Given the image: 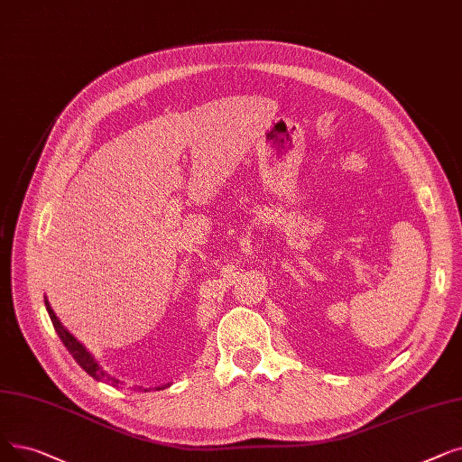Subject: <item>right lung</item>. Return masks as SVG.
I'll list each match as a JSON object with an SVG mask.
<instances>
[{"instance_id": "obj_1", "label": "right lung", "mask_w": 462, "mask_h": 462, "mask_svg": "<svg viewBox=\"0 0 462 462\" xmlns=\"http://www.w3.org/2000/svg\"><path fill=\"white\" fill-rule=\"evenodd\" d=\"M45 306H47V311H49V317H51V320H52V325H54V330L58 332L60 339H62V344L68 347V351L71 353V356L77 360V365L81 366L88 375H92L94 379L106 381V383H109V385H113V387H118L120 381L115 379V377H111L102 366H99V365L96 363V358L90 355V351H87V347H85L81 342H79V339H77L73 334H69V332L64 328L62 323H60L47 298H45ZM168 385H170V383H168ZM168 385H162V387H158V389H166ZM135 389H143V387H135ZM145 391H147V389H145Z\"/></svg>"}]
</instances>
